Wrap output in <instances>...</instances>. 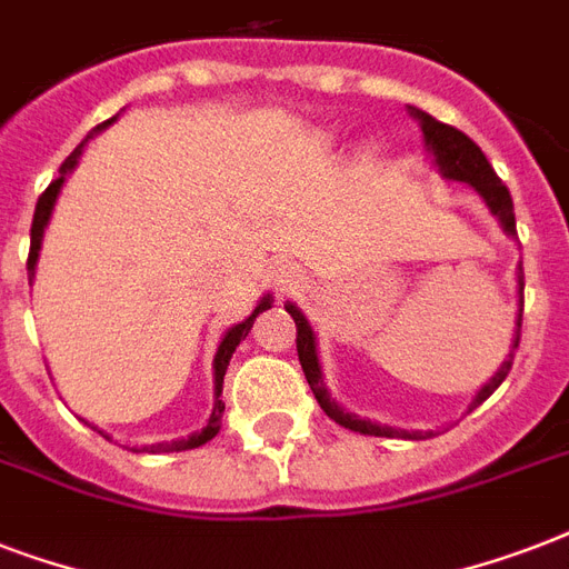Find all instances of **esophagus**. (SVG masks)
I'll list each match as a JSON object with an SVG mask.
<instances>
[{
    "instance_id": "1",
    "label": "esophagus",
    "mask_w": 569,
    "mask_h": 569,
    "mask_svg": "<svg viewBox=\"0 0 569 569\" xmlns=\"http://www.w3.org/2000/svg\"><path fill=\"white\" fill-rule=\"evenodd\" d=\"M280 286H283V289L286 286H292V274H280Z\"/></svg>"
}]
</instances>
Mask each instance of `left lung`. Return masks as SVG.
Listing matches in <instances>:
<instances>
[{
    "mask_svg": "<svg viewBox=\"0 0 569 569\" xmlns=\"http://www.w3.org/2000/svg\"><path fill=\"white\" fill-rule=\"evenodd\" d=\"M410 114L419 120V127H422V136H425V144L428 150L433 153V162L440 168V173L446 180H458V182H467L478 194L485 197V203L490 206V212L499 218L502 223V230L508 236H517V218H513V200H511V191L505 189V182L496 177L493 164L487 162V156L481 153V147L472 141L469 136H463L460 129L449 127V123H440L437 118L431 114H425V111L413 109L410 106ZM517 283H520V312H517V333H513V346H511V355L499 366V372L493 378L487 380L485 387L478 389V396L472 398V405L469 410H476L481 401L493 396L499 383L508 378L513 366V351L520 348V328H522V266H520V274H517ZM286 312L295 319V328H298V360H301V369L307 375V383H310L312 396L319 401V407L325 413L339 422L342 428L348 431H360V433H369V437H405V440H425V437H433V431H405V428H389V425H378V422H369V419H360V416L348 413L342 407L328 396V387H325V378H321V366H319V355H316V333H312L310 321L303 319V312L295 307V303H286Z\"/></svg>",
    "mask_w": 569,
    "mask_h": 569,
    "instance_id": "8db88e82",
    "label": "left lung"
}]
</instances>
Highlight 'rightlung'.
<instances>
[{"mask_svg": "<svg viewBox=\"0 0 569 569\" xmlns=\"http://www.w3.org/2000/svg\"><path fill=\"white\" fill-rule=\"evenodd\" d=\"M118 118H109L106 123H100V127L93 129V132H100V129H106L109 123H114ZM91 138V136H88ZM88 138H84L82 144L76 147L73 153L67 156L64 164H61V171H58V180H52L47 186V191L38 197V206H34V218H31V248H29V262H26V271H29V283L34 280V266H38V257H40V241H43V230H47L49 223V214H52V206H56L58 200V191H61V186H64L67 173L73 171L76 162H79V156H82V147L88 144ZM271 307V295H266L262 301L257 303V310L250 312L248 319L241 321V325H236V328H230L227 333H223L221 346H218V351H214V363H212V372H214V407H212V416H209V422H206V428H200V431H194L191 437H186V440H171V442H153V446H144V451H150V455H162V451H186V449H197V446H203V442H209L214 437V433L221 431V413H223V401H221V387H223V375H227V366H230V357L232 351H236V346H239L241 339L248 337L250 328H253V321H257V316L262 310H268ZM102 433V431H100ZM106 440H109V433H102Z\"/></svg>", "mask_w": 569, "mask_h": 569, "instance_id": "obj_1", "label": "right lung"}]
</instances>
